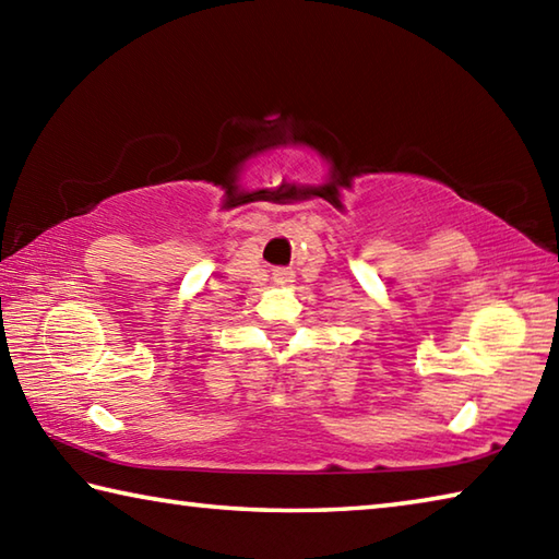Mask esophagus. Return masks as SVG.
Returning <instances> with one entry per match:
<instances>
[{"label":"esophagus","mask_w":559,"mask_h":559,"mask_svg":"<svg viewBox=\"0 0 559 559\" xmlns=\"http://www.w3.org/2000/svg\"><path fill=\"white\" fill-rule=\"evenodd\" d=\"M293 276H296V273H293L290 269H276V271H273V281H276L278 286H290Z\"/></svg>","instance_id":"1"}]
</instances>
